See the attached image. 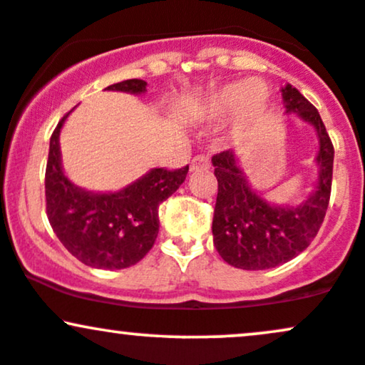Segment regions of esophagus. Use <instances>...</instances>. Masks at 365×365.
Instances as JSON below:
<instances>
[{"instance_id": "obj_1", "label": "esophagus", "mask_w": 365, "mask_h": 365, "mask_svg": "<svg viewBox=\"0 0 365 365\" xmlns=\"http://www.w3.org/2000/svg\"><path fill=\"white\" fill-rule=\"evenodd\" d=\"M209 166H211V163H209V158L204 156V154H199V156H195L194 159H192V163H190V171L207 170Z\"/></svg>"}]
</instances>
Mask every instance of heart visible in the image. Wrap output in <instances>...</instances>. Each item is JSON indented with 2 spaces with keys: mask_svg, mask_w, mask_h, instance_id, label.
<instances>
[{
  "mask_svg": "<svg viewBox=\"0 0 365 365\" xmlns=\"http://www.w3.org/2000/svg\"><path fill=\"white\" fill-rule=\"evenodd\" d=\"M269 92L266 83L257 78L233 82L212 92L200 104V118L220 121L235 111V127L245 130L262 120L267 110Z\"/></svg>",
  "mask_w": 365,
  "mask_h": 365,
  "instance_id": "b5f03b06",
  "label": "heart"
}]
</instances>
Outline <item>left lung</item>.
I'll return each instance as SVG.
<instances>
[{
    "label": "left lung",
    "instance_id": "8db88e82",
    "mask_svg": "<svg viewBox=\"0 0 365 365\" xmlns=\"http://www.w3.org/2000/svg\"><path fill=\"white\" fill-rule=\"evenodd\" d=\"M287 113L316 130L317 182L314 192L297 206H278L250 187L233 150L212 156L217 197L212 240L217 254L240 269H269L307 249L324 221L333 178L334 149L319 113L290 83L282 89Z\"/></svg>",
    "mask_w": 365,
    "mask_h": 365
}]
</instances>
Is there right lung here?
<instances>
[{
  "label": "right lung",
  "instance_id": "right-lung-1",
  "mask_svg": "<svg viewBox=\"0 0 365 365\" xmlns=\"http://www.w3.org/2000/svg\"><path fill=\"white\" fill-rule=\"evenodd\" d=\"M148 82L130 78L104 91L144 94ZM72 113V111H70ZM63 116L49 140L46 165V212L53 232L73 257L98 269H123L153 249L159 232L158 209L185 182L188 166L153 168L116 192H91L77 187L61 166Z\"/></svg>",
  "mask_w": 365,
  "mask_h": 365
}]
</instances>
